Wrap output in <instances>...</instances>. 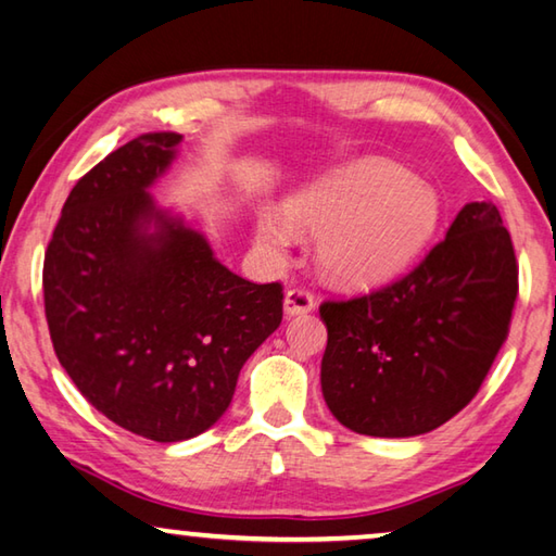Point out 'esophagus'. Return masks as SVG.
Instances as JSON below:
<instances>
[{"mask_svg":"<svg viewBox=\"0 0 556 556\" xmlns=\"http://www.w3.org/2000/svg\"><path fill=\"white\" fill-rule=\"evenodd\" d=\"M316 308V299L306 289H289L285 296V313L287 316H304Z\"/></svg>","mask_w":556,"mask_h":556,"instance_id":"1","label":"esophagus"}]
</instances>
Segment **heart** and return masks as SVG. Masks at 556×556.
Instances as JSON below:
<instances>
[{"label": "heart", "mask_w": 556, "mask_h": 556, "mask_svg": "<svg viewBox=\"0 0 556 556\" xmlns=\"http://www.w3.org/2000/svg\"><path fill=\"white\" fill-rule=\"evenodd\" d=\"M257 216V243L281 257L299 233L320 238V265L345 287H375L410 267L440 226V197L387 157H362Z\"/></svg>", "instance_id": "b5f03b06"}]
</instances>
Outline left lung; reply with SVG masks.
Instances as JSON below:
<instances>
[{
  "label": "left lung",
  "instance_id": "8db88e82",
  "mask_svg": "<svg viewBox=\"0 0 556 556\" xmlns=\"http://www.w3.org/2000/svg\"><path fill=\"white\" fill-rule=\"evenodd\" d=\"M518 296L510 233L471 201L442 243L393 285L326 301L320 389L342 426L371 438L440 428L477 396L508 338Z\"/></svg>",
  "mask_w": 556,
  "mask_h": 556
}]
</instances>
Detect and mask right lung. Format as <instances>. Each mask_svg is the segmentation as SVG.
I'll return each instance as SVG.
<instances>
[{
  "label": "right lung",
  "instance_id": "right-lung-1",
  "mask_svg": "<svg viewBox=\"0 0 556 556\" xmlns=\"http://www.w3.org/2000/svg\"><path fill=\"white\" fill-rule=\"evenodd\" d=\"M181 136L143 134L70 191L43 262L55 355L116 426L155 442L224 416L248 357L281 323V285H252L150 187Z\"/></svg>",
  "mask_w": 556,
  "mask_h": 556
}]
</instances>
